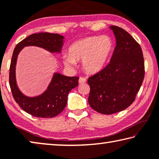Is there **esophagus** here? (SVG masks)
I'll use <instances>...</instances> for the list:
<instances>
[{"mask_svg": "<svg viewBox=\"0 0 159 159\" xmlns=\"http://www.w3.org/2000/svg\"><path fill=\"white\" fill-rule=\"evenodd\" d=\"M79 84H84V83L86 82V78H84V77H80L79 78Z\"/></svg>", "mask_w": 159, "mask_h": 159, "instance_id": "1", "label": "esophagus"}]
</instances>
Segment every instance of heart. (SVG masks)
I'll use <instances>...</instances> for the list:
<instances>
[{"label":"heart","mask_w":159,"mask_h":159,"mask_svg":"<svg viewBox=\"0 0 159 159\" xmlns=\"http://www.w3.org/2000/svg\"><path fill=\"white\" fill-rule=\"evenodd\" d=\"M113 49V42L108 35L86 37L70 45L68 56L63 58V63L72 68L75 61L82 60V66L86 72L97 73L105 66Z\"/></svg>","instance_id":"heart-1"}]
</instances>
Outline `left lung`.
<instances>
[{
	"label": "left lung",
	"mask_w": 159,
	"mask_h": 159,
	"mask_svg": "<svg viewBox=\"0 0 159 159\" xmlns=\"http://www.w3.org/2000/svg\"><path fill=\"white\" fill-rule=\"evenodd\" d=\"M116 46L110 63L89 77V103L102 114H113L127 108L134 102L145 74L140 45L123 28L111 25Z\"/></svg>",
	"instance_id": "1"
}]
</instances>
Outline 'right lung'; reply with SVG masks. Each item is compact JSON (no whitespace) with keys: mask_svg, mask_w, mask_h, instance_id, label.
I'll return each instance as SVG.
<instances>
[{"mask_svg":"<svg viewBox=\"0 0 159 159\" xmlns=\"http://www.w3.org/2000/svg\"><path fill=\"white\" fill-rule=\"evenodd\" d=\"M63 36L57 34L39 33L25 38L14 48L9 71V84L14 100L25 112L38 118H53L64 109L68 95L79 85V77H68L61 73H54L51 82L43 93L36 97H28L18 89L16 79L17 57L23 47L35 46L51 53H60L63 43Z\"/></svg>","mask_w":159,"mask_h":159,"instance_id":"right-lung-1","label":"right lung"}]
</instances>
